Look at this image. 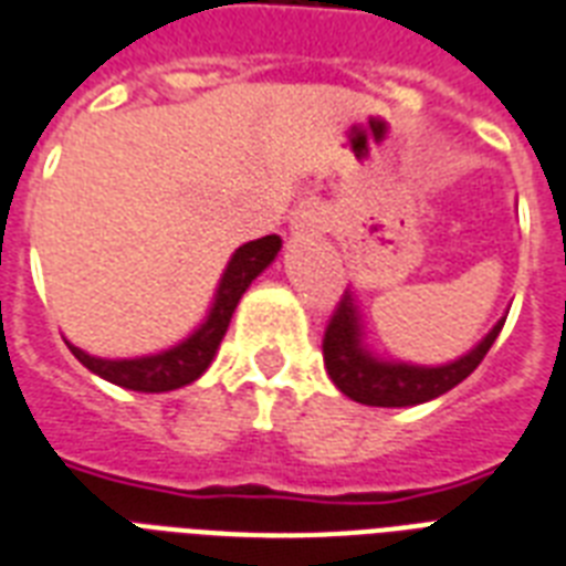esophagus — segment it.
I'll return each instance as SVG.
<instances>
[{
	"label": "esophagus",
	"mask_w": 566,
	"mask_h": 566,
	"mask_svg": "<svg viewBox=\"0 0 566 566\" xmlns=\"http://www.w3.org/2000/svg\"><path fill=\"white\" fill-rule=\"evenodd\" d=\"M324 227H327V212L318 203H304L292 218L295 233H322Z\"/></svg>",
	"instance_id": "34e87169"
}]
</instances>
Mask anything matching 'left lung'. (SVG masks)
I'll list each match as a JSON object with an SVG mask.
<instances>
[{"label":"left lung","mask_w":566,"mask_h":566,"mask_svg":"<svg viewBox=\"0 0 566 566\" xmlns=\"http://www.w3.org/2000/svg\"><path fill=\"white\" fill-rule=\"evenodd\" d=\"M507 315H502L493 331L472 352L442 366H416V363L384 360L363 343V315L352 292L336 306L327 331H324V369L339 392L369 407H413L431 398L446 396L463 378L479 369L490 345L496 343Z\"/></svg>","instance_id":"8db88e82"}]
</instances>
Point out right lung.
Returning <instances> with one entry per match:
<instances>
[{"label":"right lung","instance_id":"1","mask_svg":"<svg viewBox=\"0 0 566 566\" xmlns=\"http://www.w3.org/2000/svg\"><path fill=\"white\" fill-rule=\"evenodd\" d=\"M283 248L280 235H262L256 242L242 244L239 251L230 256L227 269L221 274V283L214 289V301L209 306V315L195 333H188L182 343L174 348H165L159 354H144V357H124V360H105L94 354L82 352L76 345H70V352L85 369L99 375L108 384H117L124 389L135 392H170L197 380L209 369V363L218 354L223 333L230 327L235 306L242 301L253 280L260 277L262 271L269 269L277 251Z\"/></svg>","mask_w":566,"mask_h":566}]
</instances>
